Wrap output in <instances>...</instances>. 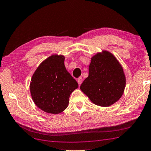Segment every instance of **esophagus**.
<instances>
[{
    "label": "esophagus",
    "mask_w": 151,
    "mask_h": 151,
    "mask_svg": "<svg viewBox=\"0 0 151 151\" xmlns=\"http://www.w3.org/2000/svg\"><path fill=\"white\" fill-rule=\"evenodd\" d=\"M82 81H83V79H82V78H79L78 79V83L79 85H80L81 84Z\"/></svg>",
    "instance_id": "34e87169"
}]
</instances>
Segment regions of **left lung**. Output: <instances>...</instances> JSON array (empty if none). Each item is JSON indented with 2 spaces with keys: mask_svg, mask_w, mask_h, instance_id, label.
<instances>
[{
  "mask_svg": "<svg viewBox=\"0 0 151 151\" xmlns=\"http://www.w3.org/2000/svg\"><path fill=\"white\" fill-rule=\"evenodd\" d=\"M126 84L121 64L113 54L102 50L91 57L89 76L81 85L80 89L93 103L107 107L122 97Z\"/></svg>",
  "mask_w": 151,
  "mask_h": 151,
  "instance_id": "8db88e82",
  "label": "left lung"
}]
</instances>
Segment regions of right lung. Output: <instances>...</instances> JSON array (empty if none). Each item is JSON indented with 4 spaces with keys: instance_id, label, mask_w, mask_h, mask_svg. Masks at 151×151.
I'll use <instances>...</instances> for the list:
<instances>
[{
    "instance_id": "add662e5",
    "label": "right lung",
    "mask_w": 151,
    "mask_h": 151,
    "mask_svg": "<svg viewBox=\"0 0 151 151\" xmlns=\"http://www.w3.org/2000/svg\"><path fill=\"white\" fill-rule=\"evenodd\" d=\"M64 56L52 55L39 64L30 82L33 101L39 109L49 114L61 113L69 103L70 94L78 83L64 66Z\"/></svg>"
}]
</instances>
